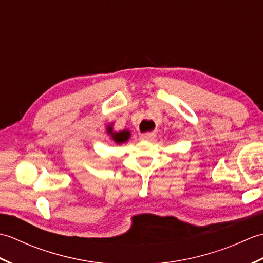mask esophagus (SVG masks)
Returning a JSON list of instances; mask_svg holds the SVG:
<instances>
[{
  "instance_id": "obj_1",
  "label": "esophagus",
  "mask_w": 263,
  "mask_h": 263,
  "mask_svg": "<svg viewBox=\"0 0 263 263\" xmlns=\"http://www.w3.org/2000/svg\"><path fill=\"white\" fill-rule=\"evenodd\" d=\"M155 137H156V135L154 132H149V133H144V135H141L140 139L143 141H152Z\"/></svg>"
}]
</instances>
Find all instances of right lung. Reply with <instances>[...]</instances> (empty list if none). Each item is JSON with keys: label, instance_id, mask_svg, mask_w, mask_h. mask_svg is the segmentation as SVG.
Wrapping results in <instances>:
<instances>
[{"label": "right lung", "instance_id": "add662e5", "mask_svg": "<svg viewBox=\"0 0 263 263\" xmlns=\"http://www.w3.org/2000/svg\"><path fill=\"white\" fill-rule=\"evenodd\" d=\"M113 125H114V123H110V124L107 125V128H106V131H107V135L111 138V140H113L117 144L126 142L131 137V132L128 130L114 131Z\"/></svg>", "mask_w": 263, "mask_h": 263}]
</instances>
